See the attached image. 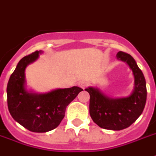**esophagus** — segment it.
Wrapping results in <instances>:
<instances>
[{
  "mask_svg": "<svg viewBox=\"0 0 156 156\" xmlns=\"http://www.w3.org/2000/svg\"><path fill=\"white\" fill-rule=\"evenodd\" d=\"M88 85V83L86 81H80L78 83V86L82 88H85Z\"/></svg>",
  "mask_w": 156,
  "mask_h": 156,
  "instance_id": "esophagus-1",
  "label": "esophagus"
}]
</instances>
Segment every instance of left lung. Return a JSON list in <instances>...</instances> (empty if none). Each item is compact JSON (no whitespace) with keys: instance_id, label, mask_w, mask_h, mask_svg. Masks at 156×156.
I'll return each instance as SVG.
<instances>
[{"instance_id":"8db88e82","label":"left lung","mask_w":156,"mask_h":156,"mask_svg":"<svg viewBox=\"0 0 156 156\" xmlns=\"http://www.w3.org/2000/svg\"><path fill=\"white\" fill-rule=\"evenodd\" d=\"M117 58L125 62L133 72L134 89L130 96L110 98L98 88L85 89L90 95L89 114L93 121L100 128L111 130H121L130 126L142 114L147 97L144 74L134 58L122 51L118 52Z\"/></svg>"}]
</instances>
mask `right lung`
Listing matches in <instances>:
<instances>
[{"label":"right lung","instance_id":"right-lung-1","mask_svg":"<svg viewBox=\"0 0 156 156\" xmlns=\"http://www.w3.org/2000/svg\"><path fill=\"white\" fill-rule=\"evenodd\" d=\"M40 51L22 58L10 77L6 94L10 114L16 122L36 133L57 128L64 118L66 108L83 90L79 87L59 88L44 94L28 93L25 89V69L37 59Z\"/></svg>","mask_w":156,"mask_h":156}]
</instances>
